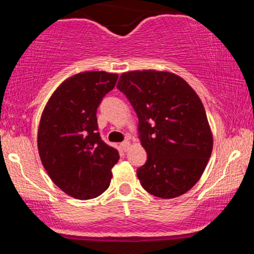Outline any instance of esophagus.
<instances>
[{"mask_svg":"<svg viewBox=\"0 0 254 254\" xmlns=\"http://www.w3.org/2000/svg\"><path fill=\"white\" fill-rule=\"evenodd\" d=\"M130 145H131V143H130L129 141H124L123 143H122V147H123V149H124L125 151H127V150H129Z\"/></svg>","mask_w":254,"mask_h":254,"instance_id":"34e87169","label":"esophagus"}]
</instances>
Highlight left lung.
I'll list each match as a JSON object with an SVG mask.
<instances>
[{"label":"left lung","instance_id":"1","mask_svg":"<svg viewBox=\"0 0 254 254\" xmlns=\"http://www.w3.org/2000/svg\"><path fill=\"white\" fill-rule=\"evenodd\" d=\"M117 88L138 117L147 162L137 170L141 185L154 196H182L200 179L212 151V133L197 93L170 71L123 72Z\"/></svg>","mask_w":254,"mask_h":254}]
</instances>
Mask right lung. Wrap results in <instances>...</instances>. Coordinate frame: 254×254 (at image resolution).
Masks as SVG:
<instances>
[{"mask_svg": "<svg viewBox=\"0 0 254 254\" xmlns=\"http://www.w3.org/2000/svg\"><path fill=\"white\" fill-rule=\"evenodd\" d=\"M117 74L84 71L66 78L49 99L38 129V150L49 177L77 199H90L107 190L117 149L98 132L97 109L115 88Z\"/></svg>", "mask_w": 254, "mask_h": 254, "instance_id": "right-lung-1", "label": "right lung"}]
</instances>
